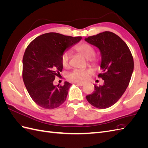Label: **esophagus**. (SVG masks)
I'll list each match as a JSON object with an SVG mask.
<instances>
[{
  "mask_svg": "<svg viewBox=\"0 0 148 148\" xmlns=\"http://www.w3.org/2000/svg\"><path fill=\"white\" fill-rule=\"evenodd\" d=\"M75 84H77V85H78V86H82L84 84V83H77V82H75Z\"/></svg>",
  "mask_w": 148,
  "mask_h": 148,
  "instance_id": "esophagus-1",
  "label": "esophagus"
}]
</instances>
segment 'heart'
I'll return each mask as SVG.
<instances>
[{
	"label": "heart",
	"instance_id": "b5f03b06",
	"mask_svg": "<svg viewBox=\"0 0 148 148\" xmlns=\"http://www.w3.org/2000/svg\"><path fill=\"white\" fill-rule=\"evenodd\" d=\"M75 50L78 53H81L86 59H88V63L93 66H97L98 65V60L96 58L93 57L95 56L96 51L92 46L86 42H83L78 44L75 47ZM62 65L65 67L69 66L70 64V55L68 52H65L61 56ZM91 73V70L89 69L86 70H74L69 75V79L71 81L83 83L88 77L89 75Z\"/></svg>",
	"mask_w": 148,
	"mask_h": 148
}]
</instances>
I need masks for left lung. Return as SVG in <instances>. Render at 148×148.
Instances as JSON below:
<instances>
[{"label":"left lung","mask_w":148,"mask_h":148,"mask_svg":"<svg viewBox=\"0 0 148 148\" xmlns=\"http://www.w3.org/2000/svg\"><path fill=\"white\" fill-rule=\"evenodd\" d=\"M84 40L99 49L102 71L98 77L104 80L102 86L95 84L93 93L86 96V99L96 108H108L118 101L128 86L134 68L132 54L127 44L110 31Z\"/></svg>","instance_id":"1"}]
</instances>
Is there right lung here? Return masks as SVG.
Wrapping results in <instances>:
<instances>
[{
    "instance_id": "obj_1",
    "label": "right lung",
    "mask_w": 148,
    "mask_h": 148,
    "mask_svg": "<svg viewBox=\"0 0 148 148\" xmlns=\"http://www.w3.org/2000/svg\"><path fill=\"white\" fill-rule=\"evenodd\" d=\"M82 39L57 33L40 35L26 47L23 58V79L33 101L44 109H52L65 101L70 83L53 85L63 69L61 56L67 48Z\"/></svg>"
}]
</instances>
